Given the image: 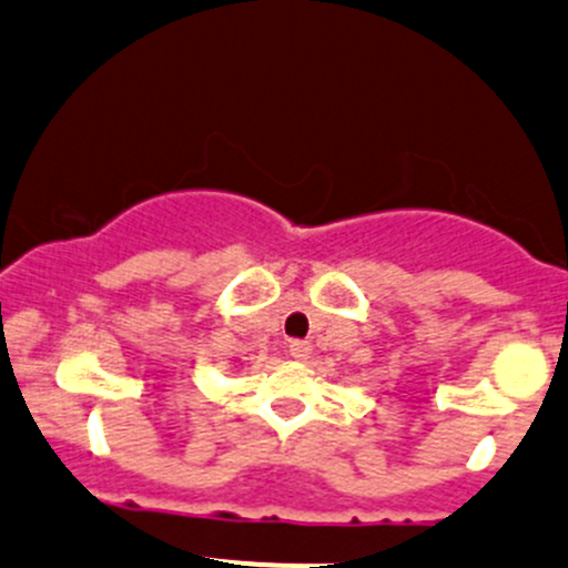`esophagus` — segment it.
Wrapping results in <instances>:
<instances>
[{"label":"esophagus","instance_id":"obj_1","mask_svg":"<svg viewBox=\"0 0 568 568\" xmlns=\"http://www.w3.org/2000/svg\"><path fill=\"white\" fill-rule=\"evenodd\" d=\"M288 351H291V356H294V359L307 362L310 356H313V343H310V339H294V343L288 345Z\"/></svg>","mask_w":568,"mask_h":568}]
</instances>
